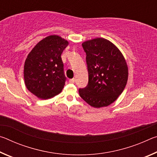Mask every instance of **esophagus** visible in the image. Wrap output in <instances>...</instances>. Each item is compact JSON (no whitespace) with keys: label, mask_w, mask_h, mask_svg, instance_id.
Returning <instances> with one entry per match:
<instances>
[{"label":"esophagus","mask_w":157,"mask_h":157,"mask_svg":"<svg viewBox=\"0 0 157 157\" xmlns=\"http://www.w3.org/2000/svg\"><path fill=\"white\" fill-rule=\"evenodd\" d=\"M75 78L70 79H69V83H74V82H75Z\"/></svg>","instance_id":"obj_1"}]
</instances>
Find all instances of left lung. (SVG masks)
<instances>
[{
    "mask_svg": "<svg viewBox=\"0 0 157 157\" xmlns=\"http://www.w3.org/2000/svg\"><path fill=\"white\" fill-rule=\"evenodd\" d=\"M86 52L89 82L79 89L80 97L89 105L100 108L113 103L123 93L128 78L125 59L115 45L103 38L82 44Z\"/></svg>",
    "mask_w": 157,
    "mask_h": 157,
    "instance_id": "obj_1",
    "label": "left lung"
}]
</instances>
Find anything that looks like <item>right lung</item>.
Returning a JSON list of instances; mask_svg holds the SVG:
<instances>
[{"instance_id": "right-lung-1", "label": "right lung", "mask_w": 157, "mask_h": 157, "mask_svg": "<svg viewBox=\"0 0 157 157\" xmlns=\"http://www.w3.org/2000/svg\"><path fill=\"white\" fill-rule=\"evenodd\" d=\"M68 45L62 37L48 36L28 55L23 73L25 86L40 99H49L62 91L66 78L61 55Z\"/></svg>"}]
</instances>
